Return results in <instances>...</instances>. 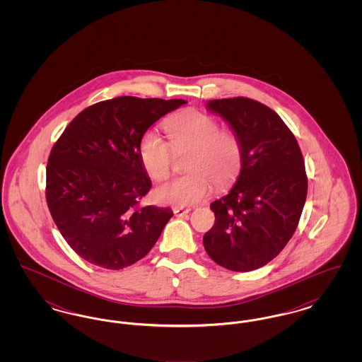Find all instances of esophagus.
I'll use <instances>...</instances> for the list:
<instances>
[{"label":"esophagus","mask_w":362,"mask_h":362,"mask_svg":"<svg viewBox=\"0 0 362 362\" xmlns=\"http://www.w3.org/2000/svg\"><path fill=\"white\" fill-rule=\"evenodd\" d=\"M173 213H175L176 217H183V216H186L187 213H189V207H175Z\"/></svg>","instance_id":"1"}]
</instances>
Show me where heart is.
I'll list each match as a JSON object with an SVG mask.
<instances>
[{
  "label": "heart",
  "mask_w": 362,
  "mask_h": 362,
  "mask_svg": "<svg viewBox=\"0 0 362 362\" xmlns=\"http://www.w3.org/2000/svg\"><path fill=\"white\" fill-rule=\"evenodd\" d=\"M170 142L155 132H146L139 139L138 156L146 173L164 180L173 171V153L191 149L189 175L173 179L155 191L157 202L173 206H191L207 198L211 182L224 189L238 176L243 163L240 138L230 130H220L211 115L186 110L163 123Z\"/></svg>",
  "instance_id": "heart-1"
}]
</instances>
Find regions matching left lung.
<instances>
[{
	"mask_svg": "<svg viewBox=\"0 0 362 362\" xmlns=\"http://www.w3.org/2000/svg\"><path fill=\"white\" fill-rule=\"evenodd\" d=\"M240 138L243 163L230 191L210 209L207 255L232 272H251L284 250L298 225L308 180L300 146L272 108L248 98L209 100Z\"/></svg>",
	"mask_w": 362,
	"mask_h": 362,
	"instance_id": "1",
	"label": "left lung"
}]
</instances>
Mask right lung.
I'll use <instances>...</instances> for the list:
<instances>
[{
	"instance_id": "add662e5",
	"label": "right lung",
	"mask_w": 362,
	"mask_h": 362,
	"mask_svg": "<svg viewBox=\"0 0 362 362\" xmlns=\"http://www.w3.org/2000/svg\"><path fill=\"white\" fill-rule=\"evenodd\" d=\"M186 103L121 96L93 104L54 144L46 201L78 257L121 270L152 250L173 213L170 207H138L152 187L138 144L155 122Z\"/></svg>"
}]
</instances>
